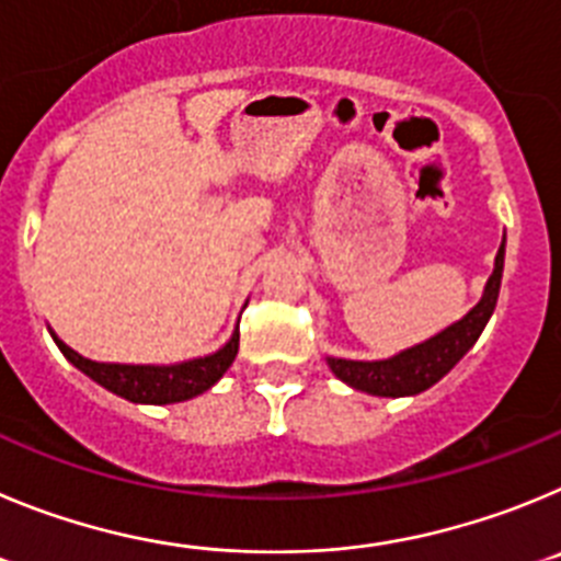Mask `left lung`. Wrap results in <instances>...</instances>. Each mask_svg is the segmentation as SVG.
Wrapping results in <instances>:
<instances>
[{"mask_svg":"<svg viewBox=\"0 0 561 561\" xmlns=\"http://www.w3.org/2000/svg\"><path fill=\"white\" fill-rule=\"evenodd\" d=\"M506 243V240H503ZM503 243L497 256H494V271L486 282L483 299L478 301L461 321L438 332L431 341L419 343L413 350L400 352V355L388 357V360H337L327 357L330 368L335 371L337 380L357 391L375 393V397H411V393L425 391L433 382L442 380L469 350L472 343L481 337L483 327L492 318L494 305H497V293H501L503 279Z\"/></svg>","mask_w":561,"mask_h":561,"instance_id":"1","label":"left lung"}]
</instances>
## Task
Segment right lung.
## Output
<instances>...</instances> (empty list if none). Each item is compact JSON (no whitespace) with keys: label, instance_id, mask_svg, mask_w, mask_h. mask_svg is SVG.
Returning a JSON list of instances; mask_svg holds the SVG:
<instances>
[{"label":"right lung","instance_id":"right-lung-1","mask_svg":"<svg viewBox=\"0 0 561 561\" xmlns=\"http://www.w3.org/2000/svg\"><path fill=\"white\" fill-rule=\"evenodd\" d=\"M55 343H58V350L64 352V357L69 363H75L83 375H89L94 382L114 391L117 397H125L130 402H148V405H168V402L193 400V397L204 393L206 388H211L226 375V368L237 357L240 332L234 330L231 341L226 343L224 350L215 352V355L179 363V366H119V363H98L69 350L67 343L58 341V337H55Z\"/></svg>","mask_w":561,"mask_h":561}]
</instances>
